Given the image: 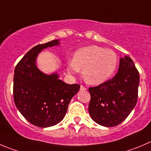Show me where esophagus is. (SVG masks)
I'll use <instances>...</instances> for the list:
<instances>
[{"mask_svg":"<svg viewBox=\"0 0 151 151\" xmlns=\"http://www.w3.org/2000/svg\"><path fill=\"white\" fill-rule=\"evenodd\" d=\"M80 90H87V87H84V86H83V85H81V87H80Z\"/></svg>","mask_w":151,"mask_h":151,"instance_id":"1","label":"esophagus"}]
</instances>
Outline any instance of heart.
Segmentation results:
<instances>
[{
  "label": "heart",
  "mask_w": 151,
  "mask_h": 151,
  "mask_svg": "<svg viewBox=\"0 0 151 151\" xmlns=\"http://www.w3.org/2000/svg\"><path fill=\"white\" fill-rule=\"evenodd\" d=\"M117 66L118 57L113 50L90 46L76 52L73 59L67 62V71L76 75L82 69L83 78L87 83L99 84L114 74Z\"/></svg>",
  "instance_id": "b5f03b06"
}]
</instances>
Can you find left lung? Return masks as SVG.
Instances as JSON below:
<instances>
[{"mask_svg": "<svg viewBox=\"0 0 151 151\" xmlns=\"http://www.w3.org/2000/svg\"><path fill=\"white\" fill-rule=\"evenodd\" d=\"M139 73L128 56L120 58L118 73L112 79L90 87L89 113L100 125L110 127L122 122L136 106Z\"/></svg>", "mask_w": 151, "mask_h": 151, "instance_id": "obj_1", "label": "left lung"}]
</instances>
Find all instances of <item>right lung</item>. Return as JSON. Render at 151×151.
I'll return each mask as SVG.
<instances>
[{"label": "right lung", "instance_id": "1", "mask_svg": "<svg viewBox=\"0 0 151 151\" xmlns=\"http://www.w3.org/2000/svg\"><path fill=\"white\" fill-rule=\"evenodd\" d=\"M58 40L35 46L22 58L15 69L13 97L15 106L31 124L40 127L62 121L72 98L80 85L60 80L58 73L47 75L36 66V58L44 49L58 45Z\"/></svg>", "mask_w": 151, "mask_h": 151}]
</instances>
